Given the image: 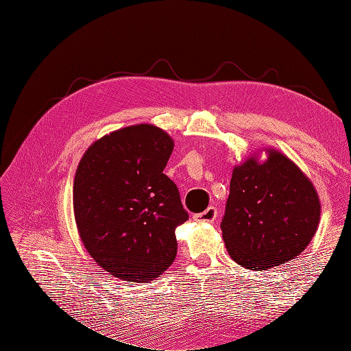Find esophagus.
Returning a JSON list of instances; mask_svg holds the SVG:
<instances>
[{
    "label": "esophagus",
    "instance_id": "obj_1",
    "mask_svg": "<svg viewBox=\"0 0 351 351\" xmlns=\"http://www.w3.org/2000/svg\"><path fill=\"white\" fill-rule=\"evenodd\" d=\"M217 215H218L217 208L209 206L206 210L200 212V214H196V215L193 217V219H196V221H204V222H214V221L217 219Z\"/></svg>",
    "mask_w": 351,
    "mask_h": 351
}]
</instances>
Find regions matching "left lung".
Segmentation results:
<instances>
[{
  "instance_id": "left-lung-1",
  "label": "left lung",
  "mask_w": 351,
  "mask_h": 351,
  "mask_svg": "<svg viewBox=\"0 0 351 351\" xmlns=\"http://www.w3.org/2000/svg\"><path fill=\"white\" fill-rule=\"evenodd\" d=\"M321 204L311 180L277 151L259 164L236 167L221 221L230 256L247 269H269L306 249L319 224Z\"/></svg>"
}]
</instances>
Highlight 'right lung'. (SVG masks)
<instances>
[{
    "mask_svg": "<svg viewBox=\"0 0 351 351\" xmlns=\"http://www.w3.org/2000/svg\"><path fill=\"white\" fill-rule=\"evenodd\" d=\"M173 147L164 130L137 124L104 136L80 159L73 186L79 234L112 277L152 281L176 259V228L189 214L164 174Z\"/></svg>",
    "mask_w": 351,
    "mask_h": 351,
    "instance_id": "1",
    "label": "right lung"
}]
</instances>
